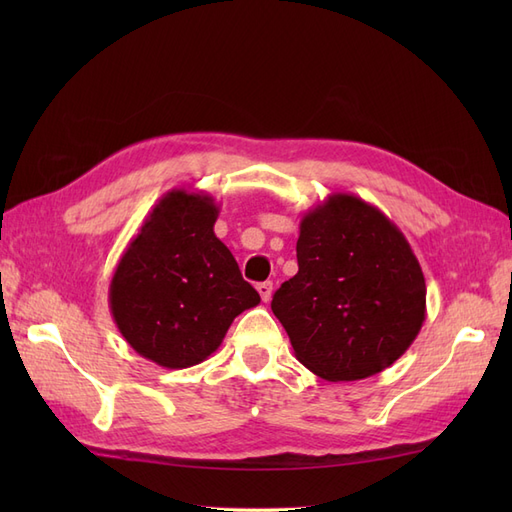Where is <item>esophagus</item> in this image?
<instances>
[{
  "mask_svg": "<svg viewBox=\"0 0 512 512\" xmlns=\"http://www.w3.org/2000/svg\"><path fill=\"white\" fill-rule=\"evenodd\" d=\"M256 290L260 292V299L267 303V301L271 299V294H273V282H260V284L256 286Z\"/></svg>",
  "mask_w": 512,
  "mask_h": 512,
  "instance_id": "obj_1",
  "label": "esophagus"
}]
</instances>
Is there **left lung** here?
Instances as JSON below:
<instances>
[{
    "label": "left lung",
    "instance_id": "left-lung-1",
    "mask_svg": "<svg viewBox=\"0 0 512 512\" xmlns=\"http://www.w3.org/2000/svg\"><path fill=\"white\" fill-rule=\"evenodd\" d=\"M299 273L271 309L297 361L329 382L391 367L425 322L427 286L408 239L354 194H331L299 226Z\"/></svg>",
    "mask_w": 512,
    "mask_h": 512
}]
</instances>
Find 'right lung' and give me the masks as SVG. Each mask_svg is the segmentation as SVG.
I'll return each instance as SVG.
<instances>
[{
  "mask_svg": "<svg viewBox=\"0 0 512 512\" xmlns=\"http://www.w3.org/2000/svg\"><path fill=\"white\" fill-rule=\"evenodd\" d=\"M220 205L175 188L149 211L121 254L108 307L123 339L166 369L203 363L241 312L260 303L235 256L215 237Z\"/></svg>",
  "mask_w": 512,
  "mask_h": 512,
  "instance_id": "add662e5",
  "label": "right lung"
}]
</instances>
